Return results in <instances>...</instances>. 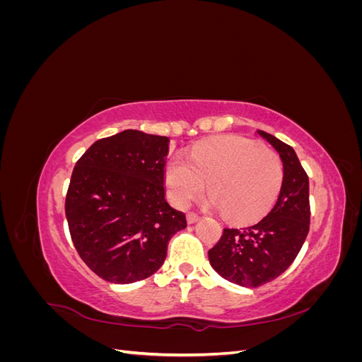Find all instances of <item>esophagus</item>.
<instances>
[{"mask_svg": "<svg viewBox=\"0 0 362 362\" xmlns=\"http://www.w3.org/2000/svg\"><path fill=\"white\" fill-rule=\"evenodd\" d=\"M198 221H199V216H198V214H194V213H189V214H187V222H189L190 225L196 223Z\"/></svg>", "mask_w": 362, "mask_h": 362, "instance_id": "1", "label": "esophagus"}]
</instances>
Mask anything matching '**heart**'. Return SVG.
<instances>
[{
  "instance_id": "b5f03b06",
  "label": "heart",
  "mask_w": 362,
  "mask_h": 362,
  "mask_svg": "<svg viewBox=\"0 0 362 362\" xmlns=\"http://www.w3.org/2000/svg\"><path fill=\"white\" fill-rule=\"evenodd\" d=\"M208 182L211 202L235 222L255 221L276 199L282 182L275 152L243 137H223L201 144L185 161L173 158L166 185L173 205L185 206L202 194Z\"/></svg>"
}]
</instances>
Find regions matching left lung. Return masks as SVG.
Returning a JSON list of instances; mask_svg holds the SVG:
<instances>
[{"mask_svg": "<svg viewBox=\"0 0 362 362\" xmlns=\"http://www.w3.org/2000/svg\"><path fill=\"white\" fill-rule=\"evenodd\" d=\"M279 154L284 166L275 206L259 222L225 228L217 245L208 250L211 267L229 282L259 287L286 272L310 231V181L291 146L258 129Z\"/></svg>", "mask_w": 362, "mask_h": 362, "instance_id": "1", "label": "left lung"}]
</instances>
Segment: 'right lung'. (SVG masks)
I'll use <instances>...</instances> for the list:
<instances>
[{
    "instance_id": "right-lung-1",
    "label": "right lung",
    "mask_w": 362,
    "mask_h": 362,
    "mask_svg": "<svg viewBox=\"0 0 362 362\" xmlns=\"http://www.w3.org/2000/svg\"><path fill=\"white\" fill-rule=\"evenodd\" d=\"M169 139L125 129L96 140L76 161L64 202L74 246L113 284L149 278L169 240L187 226L164 198Z\"/></svg>"
}]
</instances>
